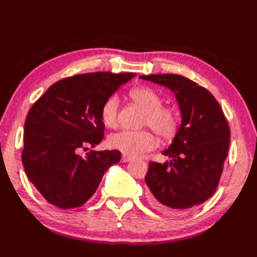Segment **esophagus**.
I'll return each instance as SVG.
<instances>
[{"label":"esophagus","mask_w":257,"mask_h":257,"mask_svg":"<svg viewBox=\"0 0 257 257\" xmlns=\"http://www.w3.org/2000/svg\"><path fill=\"white\" fill-rule=\"evenodd\" d=\"M131 160H132V158H131L130 156H126V155H123L122 158H121V161H122V162H128V161H131Z\"/></svg>","instance_id":"obj_1"}]
</instances>
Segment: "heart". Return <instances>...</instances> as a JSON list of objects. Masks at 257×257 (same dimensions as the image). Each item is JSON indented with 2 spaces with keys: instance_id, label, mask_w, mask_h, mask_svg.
<instances>
[{
  "instance_id": "obj_1",
  "label": "heart",
  "mask_w": 257,
  "mask_h": 257,
  "mask_svg": "<svg viewBox=\"0 0 257 257\" xmlns=\"http://www.w3.org/2000/svg\"><path fill=\"white\" fill-rule=\"evenodd\" d=\"M130 96L144 111L142 125L152 127L162 140H171L179 130L177 111L171 107H164L159 93L147 86H140L132 89ZM120 98L110 96L101 108V120L107 127L114 128L117 125V113ZM108 145L131 157H137L149 152L157 145L156 136L147 130L121 131L109 136Z\"/></svg>"
}]
</instances>
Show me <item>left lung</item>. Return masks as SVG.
I'll return each instance as SVG.
<instances>
[{
  "instance_id": "left-lung-1",
  "label": "left lung",
  "mask_w": 257,
  "mask_h": 257,
  "mask_svg": "<svg viewBox=\"0 0 257 257\" xmlns=\"http://www.w3.org/2000/svg\"><path fill=\"white\" fill-rule=\"evenodd\" d=\"M140 78L170 89L181 112V124L164 164L150 162L145 182L147 198L165 214H182L212 196L227 158L230 130L215 97L191 79L176 74L143 75Z\"/></svg>"
}]
</instances>
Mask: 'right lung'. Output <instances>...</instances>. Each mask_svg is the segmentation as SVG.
I'll return each instance as SVG.
<instances>
[{"label":"right lung","instance_id":"right-lung-1","mask_svg":"<svg viewBox=\"0 0 257 257\" xmlns=\"http://www.w3.org/2000/svg\"><path fill=\"white\" fill-rule=\"evenodd\" d=\"M133 73L97 72L56 81L29 110L22 160L30 182L56 207H80L93 195L108 169L121 159L118 150L87 153L103 139L101 108Z\"/></svg>","mask_w":257,"mask_h":257}]
</instances>
